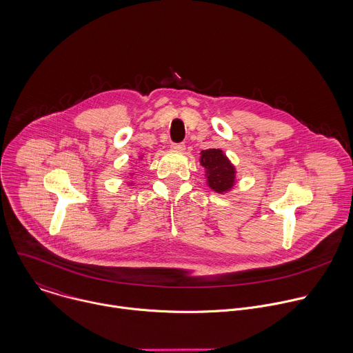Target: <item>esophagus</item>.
I'll return each mask as SVG.
<instances>
[{"label":"esophagus","instance_id":"1","mask_svg":"<svg viewBox=\"0 0 353 353\" xmlns=\"http://www.w3.org/2000/svg\"><path fill=\"white\" fill-rule=\"evenodd\" d=\"M173 151H179V152H183L185 150V144L184 143H179V144H172L170 147Z\"/></svg>","mask_w":353,"mask_h":353}]
</instances>
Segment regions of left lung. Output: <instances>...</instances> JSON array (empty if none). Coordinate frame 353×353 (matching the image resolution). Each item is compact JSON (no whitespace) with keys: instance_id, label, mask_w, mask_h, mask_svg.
I'll return each mask as SVG.
<instances>
[{"instance_id":"1","label":"left lung","mask_w":353,"mask_h":353,"mask_svg":"<svg viewBox=\"0 0 353 353\" xmlns=\"http://www.w3.org/2000/svg\"><path fill=\"white\" fill-rule=\"evenodd\" d=\"M201 166L205 169L206 184L214 192L224 194L236 185V166H234L221 150L210 148L201 151Z\"/></svg>"}]
</instances>
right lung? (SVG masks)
<instances>
[{"mask_svg":"<svg viewBox=\"0 0 353 353\" xmlns=\"http://www.w3.org/2000/svg\"><path fill=\"white\" fill-rule=\"evenodd\" d=\"M139 159H143V157H140ZM130 176H133V173H130ZM130 185H132V184H130Z\"/></svg>","mask_w":353,"mask_h":353,"instance_id":"add662e5","label":"right lung"}]
</instances>
